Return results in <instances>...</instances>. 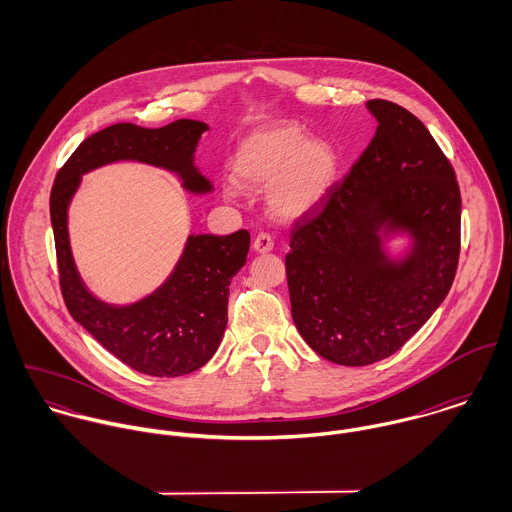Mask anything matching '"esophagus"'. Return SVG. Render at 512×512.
Instances as JSON below:
<instances>
[{
	"instance_id": "esophagus-1",
	"label": "esophagus",
	"mask_w": 512,
	"mask_h": 512,
	"mask_svg": "<svg viewBox=\"0 0 512 512\" xmlns=\"http://www.w3.org/2000/svg\"><path fill=\"white\" fill-rule=\"evenodd\" d=\"M252 248H254L258 254H266V252H270V250L274 248V240H272V236H270V234L260 232V234L254 238Z\"/></svg>"
}]
</instances>
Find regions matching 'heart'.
Segmentation results:
<instances>
[{"instance_id":"1","label":"heart","mask_w":512,"mask_h":512,"mask_svg":"<svg viewBox=\"0 0 512 512\" xmlns=\"http://www.w3.org/2000/svg\"><path fill=\"white\" fill-rule=\"evenodd\" d=\"M339 171L337 151L309 140L297 126L278 124L248 136L234 155L232 173L244 187L268 189V207L280 219L313 213L329 197ZM234 199L236 189L224 187Z\"/></svg>"}]
</instances>
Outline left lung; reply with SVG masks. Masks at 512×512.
<instances>
[{
	"label": "left lung",
	"instance_id": "1",
	"mask_svg": "<svg viewBox=\"0 0 512 512\" xmlns=\"http://www.w3.org/2000/svg\"><path fill=\"white\" fill-rule=\"evenodd\" d=\"M376 134L317 213L293 224L292 317L323 359L372 365L394 355L441 305L459 260L461 195L428 128L368 100ZM406 237L400 253L389 248Z\"/></svg>",
	"mask_w": 512,
	"mask_h": 512
}]
</instances>
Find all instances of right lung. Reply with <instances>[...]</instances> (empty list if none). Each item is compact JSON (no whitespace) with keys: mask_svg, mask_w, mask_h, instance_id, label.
Segmentation results:
<instances>
[{"mask_svg":"<svg viewBox=\"0 0 512 512\" xmlns=\"http://www.w3.org/2000/svg\"><path fill=\"white\" fill-rule=\"evenodd\" d=\"M209 130L205 122L177 120L163 128L114 124L86 138L57 173L51 191L61 292L74 321L124 365L149 376H181L211 361L228 321V286L246 264L250 234H189L167 280L146 297L114 305L82 282L69 238V207L82 175L116 161H140L167 169L193 195L213 183L197 169L195 149Z\"/></svg>","mask_w":512,"mask_h":512,"instance_id":"1","label":"right lung"}]
</instances>
